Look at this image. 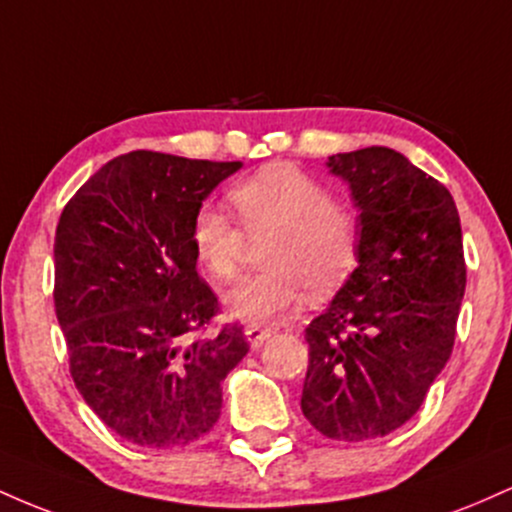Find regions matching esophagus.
<instances>
[{
  "label": "esophagus",
  "mask_w": 512,
  "mask_h": 512,
  "mask_svg": "<svg viewBox=\"0 0 512 512\" xmlns=\"http://www.w3.org/2000/svg\"><path fill=\"white\" fill-rule=\"evenodd\" d=\"M245 337H248L252 349H257V346H262L269 337H272V330H269V327H260V325H248L245 327Z\"/></svg>",
  "instance_id": "34e87169"
}]
</instances>
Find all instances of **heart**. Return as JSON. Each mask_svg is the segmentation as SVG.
I'll list each match as a JSON object with an SVG mask.
<instances>
[{"instance_id":"b5f03b06","label":"heart","mask_w":512,"mask_h":512,"mask_svg":"<svg viewBox=\"0 0 512 512\" xmlns=\"http://www.w3.org/2000/svg\"><path fill=\"white\" fill-rule=\"evenodd\" d=\"M245 236L264 240L262 272L226 296L228 315L262 325L289 313L303 293L330 296L356 267L363 223L354 204L332 199L325 182L293 166H272L228 192ZM197 262L216 281L240 272L243 233L214 207L197 209L190 223Z\"/></svg>"}]
</instances>
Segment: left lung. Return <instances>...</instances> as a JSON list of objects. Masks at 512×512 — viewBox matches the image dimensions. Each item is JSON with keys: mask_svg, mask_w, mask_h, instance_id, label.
<instances>
[{"mask_svg": "<svg viewBox=\"0 0 512 512\" xmlns=\"http://www.w3.org/2000/svg\"><path fill=\"white\" fill-rule=\"evenodd\" d=\"M361 209L358 267L305 327L301 409L346 443L397 431L452 354L467 286L462 226L443 182L387 146L330 156Z\"/></svg>", "mask_w": 512, "mask_h": 512, "instance_id": "left-lung-1", "label": "left lung"}]
</instances>
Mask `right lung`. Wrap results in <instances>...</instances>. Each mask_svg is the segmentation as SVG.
Segmentation results:
<instances>
[{"label":"right lung","instance_id":"obj_1","mask_svg":"<svg viewBox=\"0 0 512 512\" xmlns=\"http://www.w3.org/2000/svg\"><path fill=\"white\" fill-rule=\"evenodd\" d=\"M240 161L132 151L93 173L55 233V313L76 390L110 431L182 448L214 428L221 383L250 344L197 274L190 223Z\"/></svg>","mask_w":512,"mask_h":512}]
</instances>
